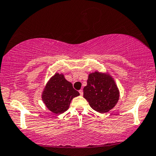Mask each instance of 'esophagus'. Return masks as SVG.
I'll list each match as a JSON object with an SVG mask.
<instances>
[{
    "label": "esophagus",
    "instance_id": "1",
    "mask_svg": "<svg viewBox=\"0 0 156 156\" xmlns=\"http://www.w3.org/2000/svg\"><path fill=\"white\" fill-rule=\"evenodd\" d=\"M79 93H80V95L82 96L83 95V90H79Z\"/></svg>",
    "mask_w": 156,
    "mask_h": 156
}]
</instances>
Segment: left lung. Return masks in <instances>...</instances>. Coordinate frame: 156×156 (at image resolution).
Segmentation results:
<instances>
[{
    "mask_svg": "<svg viewBox=\"0 0 156 156\" xmlns=\"http://www.w3.org/2000/svg\"><path fill=\"white\" fill-rule=\"evenodd\" d=\"M83 97L94 110L105 113L117 104L119 93L112 77L95 72L88 76L87 85L83 88Z\"/></svg>",
    "mask_w": 156,
    "mask_h": 156,
    "instance_id": "obj_1",
    "label": "left lung"
}]
</instances>
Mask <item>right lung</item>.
I'll return each instance as SVG.
<instances>
[{"label": "right lung", "instance_id": "obj_1", "mask_svg": "<svg viewBox=\"0 0 156 156\" xmlns=\"http://www.w3.org/2000/svg\"><path fill=\"white\" fill-rule=\"evenodd\" d=\"M79 95L63 74L56 73L46 85L42 100L50 111L59 115L66 111L72 99Z\"/></svg>", "mask_w": 156, "mask_h": 156}]
</instances>
